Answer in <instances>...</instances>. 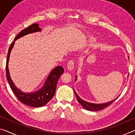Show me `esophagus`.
Returning <instances> with one entry per match:
<instances>
[{
  "label": "esophagus",
  "instance_id": "1",
  "mask_svg": "<svg viewBox=\"0 0 135 135\" xmlns=\"http://www.w3.org/2000/svg\"><path fill=\"white\" fill-rule=\"evenodd\" d=\"M74 67V61L71 60L67 64V68L68 70H73Z\"/></svg>",
  "mask_w": 135,
  "mask_h": 135
}]
</instances>
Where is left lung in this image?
<instances>
[{
	"label": "left lung",
	"mask_w": 135,
	"mask_h": 135,
	"mask_svg": "<svg viewBox=\"0 0 135 135\" xmlns=\"http://www.w3.org/2000/svg\"><path fill=\"white\" fill-rule=\"evenodd\" d=\"M128 77H129V75H128ZM76 79H75V81H76L77 80V76H76ZM75 95L76 96L77 99L78 100V102L80 104H81V105L84 108H85L87 110L89 111H99V110H101V109H104L106 107H108L109 105H111L113 102L117 98H116L115 99H114L113 100H111V101L106 102V103H103V104H93V103H90V102H88L87 101H85V100H83L80 98L78 95L77 94V93L76 92V91L74 89Z\"/></svg>",
	"instance_id": "obj_1"
}]
</instances>
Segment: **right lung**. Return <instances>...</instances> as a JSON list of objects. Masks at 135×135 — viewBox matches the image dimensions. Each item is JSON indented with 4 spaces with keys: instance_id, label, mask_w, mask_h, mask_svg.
Segmentation results:
<instances>
[{
    "instance_id": "1",
    "label": "right lung",
    "mask_w": 135,
    "mask_h": 135,
    "mask_svg": "<svg viewBox=\"0 0 135 135\" xmlns=\"http://www.w3.org/2000/svg\"><path fill=\"white\" fill-rule=\"evenodd\" d=\"M42 30L39 27L38 24H33L31 26H28L20 32L16 36L13 42L11 45L8 50V53L6 59V78H7L8 83L9 84L11 89L12 92L14 93L18 100H20L22 103L32 107H40L44 106L47 102L52 99L54 97L56 91V88L57 82H58L59 77L64 73V68L61 66H57L50 73L46 80L45 82L44 85L42 88L36 92L31 93H24L20 90L15 86L12 80L11 79L9 72L8 69V62L9 59L10 54L11 50L13 48V45L16 40L21 38L22 36H24L28 34H31L35 32H38Z\"/></svg>"
}]
</instances>
